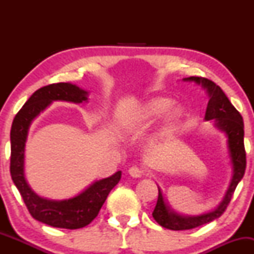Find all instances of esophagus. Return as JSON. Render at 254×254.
I'll return each mask as SVG.
<instances>
[{
  "mask_svg": "<svg viewBox=\"0 0 254 254\" xmlns=\"http://www.w3.org/2000/svg\"><path fill=\"white\" fill-rule=\"evenodd\" d=\"M129 174L132 178H141L143 176V170L137 167V166H132V167L129 168Z\"/></svg>",
  "mask_w": 254,
  "mask_h": 254,
  "instance_id": "esophagus-1",
  "label": "esophagus"
}]
</instances>
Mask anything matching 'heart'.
<instances>
[{
    "instance_id": "obj_1",
    "label": "heart",
    "mask_w": 254,
    "mask_h": 254,
    "mask_svg": "<svg viewBox=\"0 0 254 254\" xmlns=\"http://www.w3.org/2000/svg\"><path fill=\"white\" fill-rule=\"evenodd\" d=\"M173 104V100L167 97H153L144 101L137 109L133 115V122L139 125H148L156 121L157 118H162L164 129H172L180 124L185 118L186 112L182 105Z\"/></svg>"
}]
</instances>
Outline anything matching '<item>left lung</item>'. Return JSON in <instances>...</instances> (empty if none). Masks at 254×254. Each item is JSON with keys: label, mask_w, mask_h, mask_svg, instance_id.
Here are the masks:
<instances>
[{"label": "left lung", "mask_w": 254, "mask_h": 254, "mask_svg": "<svg viewBox=\"0 0 254 254\" xmlns=\"http://www.w3.org/2000/svg\"><path fill=\"white\" fill-rule=\"evenodd\" d=\"M186 82H194L205 89L209 97L204 121H210L214 127L227 137V149L232 165V179L223 199L215 209L199 215H183L174 210L165 199L162 190L159 189V197L153 217L164 228L171 230H185L211 222L223 214L232 199L238 184L241 182L246 168V153L244 147V121L238 110L233 106L223 90L212 81L204 77L190 76L183 78Z\"/></svg>", "instance_id": "8db88e82"}]
</instances>
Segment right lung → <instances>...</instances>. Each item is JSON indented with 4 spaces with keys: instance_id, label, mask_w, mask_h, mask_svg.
I'll return each mask as SVG.
<instances>
[{
    "instance_id": "1",
    "label": "right lung",
    "mask_w": 254,
    "mask_h": 254,
    "mask_svg": "<svg viewBox=\"0 0 254 254\" xmlns=\"http://www.w3.org/2000/svg\"><path fill=\"white\" fill-rule=\"evenodd\" d=\"M54 101L87 103L88 92L76 84L61 82L43 87L31 95L11 124L10 176L33 218L57 228L78 229L98 216L110 191L121 180L122 172L95 180L82 192L68 199H48L34 192L25 176L26 141L32 122Z\"/></svg>"
}]
</instances>
